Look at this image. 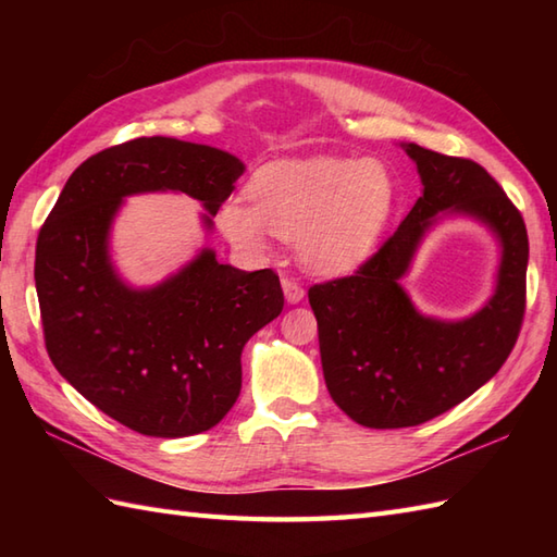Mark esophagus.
Instances as JSON below:
<instances>
[{
	"label": "esophagus",
	"instance_id": "1",
	"mask_svg": "<svg viewBox=\"0 0 557 557\" xmlns=\"http://www.w3.org/2000/svg\"><path fill=\"white\" fill-rule=\"evenodd\" d=\"M282 289H285V299L289 301V304H299L301 299H304V287L299 285L297 280H292V277H285L282 280Z\"/></svg>",
	"mask_w": 557,
	"mask_h": 557
}]
</instances>
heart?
<instances>
[{"mask_svg": "<svg viewBox=\"0 0 557 557\" xmlns=\"http://www.w3.org/2000/svg\"><path fill=\"white\" fill-rule=\"evenodd\" d=\"M393 180L377 160L292 158L260 168L248 196L218 210L224 236L246 251H263L270 236L297 239L313 272L339 275L371 253L393 208Z\"/></svg>", "mask_w": 557, "mask_h": 557, "instance_id": "heart-1", "label": "heart"}]
</instances>
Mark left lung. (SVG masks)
Masks as SVG:
<instances>
[{
    "label": "left lung",
    "instance_id": "left-lung-1",
    "mask_svg": "<svg viewBox=\"0 0 557 557\" xmlns=\"http://www.w3.org/2000/svg\"><path fill=\"white\" fill-rule=\"evenodd\" d=\"M405 150L423 184L409 215L354 275L309 289L327 393L366 429L419 425L474 395L510 357L527 309L522 212L474 160ZM437 211L476 216L504 248L496 294L465 322L421 317L398 285Z\"/></svg>",
    "mask_w": 557,
    "mask_h": 557
}]
</instances>
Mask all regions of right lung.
Instances as JSON below:
<instances>
[{"mask_svg": "<svg viewBox=\"0 0 557 557\" xmlns=\"http://www.w3.org/2000/svg\"><path fill=\"white\" fill-rule=\"evenodd\" d=\"M244 162L230 152L152 136L88 158L69 176L35 246L45 347L90 405L126 429L184 437L218 425L242 389V349L282 313L270 268L222 265L215 251L150 289H134L110 260V227L126 196L182 191L212 215Z\"/></svg>", "mask_w": 557, "mask_h": 557, "instance_id": "add662e5", "label": "right lung"}]
</instances>
